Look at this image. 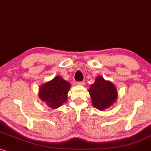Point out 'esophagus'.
Listing matches in <instances>:
<instances>
[{"instance_id": "1", "label": "esophagus", "mask_w": 151, "mask_h": 151, "mask_svg": "<svg viewBox=\"0 0 151 151\" xmlns=\"http://www.w3.org/2000/svg\"><path fill=\"white\" fill-rule=\"evenodd\" d=\"M76 85H80V86H83V85H85V82H83V81L77 82V83H76Z\"/></svg>"}]
</instances>
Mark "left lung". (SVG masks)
<instances>
[{
	"label": "left lung",
	"instance_id": "obj_1",
	"mask_svg": "<svg viewBox=\"0 0 151 151\" xmlns=\"http://www.w3.org/2000/svg\"><path fill=\"white\" fill-rule=\"evenodd\" d=\"M94 107L99 110L108 109L112 106L118 98L116 87L111 81H105L102 76L96 77L94 83L88 90Z\"/></svg>",
	"mask_w": 151,
	"mask_h": 151
}]
</instances>
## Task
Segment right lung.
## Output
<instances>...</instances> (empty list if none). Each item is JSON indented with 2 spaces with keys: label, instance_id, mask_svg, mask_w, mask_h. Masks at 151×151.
<instances>
[{
  "label": "right lung",
  "instance_id": "obj_1",
  "mask_svg": "<svg viewBox=\"0 0 151 151\" xmlns=\"http://www.w3.org/2000/svg\"><path fill=\"white\" fill-rule=\"evenodd\" d=\"M70 87L68 82L61 76H56L52 81L40 86L38 96L51 109H57L66 101Z\"/></svg>",
  "mask_w": 151,
  "mask_h": 151
}]
</instances>
